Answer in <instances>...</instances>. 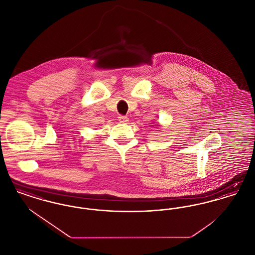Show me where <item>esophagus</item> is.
Returning a JSON list of instances; mask_svg holds the SVG:
<instances>
[{"mask_svg": "<svg viewBox=\"0 0 255 255\" xmlns=\"http://www.w3.org/2000/svg\"><path fill=\"white\" fill-rule=\"evenodd\" d=\"M119 121H120L121 123H126V122L129 121V119L127 117H125V116H120L119 117Z\"/></svg>", "mask_w": 255, "mask_h": 255, "instance_id": "esophagus-1", "label": "esophagus"}]
</instances>
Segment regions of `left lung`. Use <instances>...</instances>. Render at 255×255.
Masks as SVG:
<instances>
[{
    "mask_svg": "<svg viewBox=\"0 0 255 255\" xmlns=\"http://www.w3.org/2000/svg\"><path fill=\"white\" fill-rule=\"evenodd\" d=\"M154 123H155V122H154ZM156 126H158V124H157V125H156Z\"/></svg>",
    "mask_w": 255,
    "mask_h": 255,
    "instance_id": "left-lung-1",
    "label": "left lung"
}]
</instances>
